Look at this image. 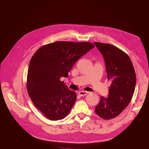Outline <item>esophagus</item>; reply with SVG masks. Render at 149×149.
Instances as JSON below:
<instances>
[{
  "label": "esophagus",
  "mask_w": 149,
  "mask_h": 149,
  "mask_svg": "<svg viewBox=\"0 0 149 149\" xmlns=\"http://www.w3.org/2000/svg\"><path fill=\"white\" fill-rule=\"evenodd\" d=\"M88 93V91H80L78 92L79 95H80L81 97H83V96H85L86 95H87Z\"/></svg>",
  "instance_id": "esophagus-1"
}]
</instances>
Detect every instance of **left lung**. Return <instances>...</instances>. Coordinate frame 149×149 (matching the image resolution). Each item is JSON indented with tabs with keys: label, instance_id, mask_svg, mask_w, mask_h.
I'll list each match as a JSON object with an SVG mask.
<instances>
[{
	"label": "left lung",
	"instance_id": "8db88e82",
	"mask_svg": "<svg viewBox=\"0 0 149 149\" xmlns=\"http://www.w3.org/2000/svg\"><path fill=\"white\" fill-rule=\"evenodd\" d=\"M94 43L104 57L107 79L111 82L108 97H100L95 111L101 118L111 120L118 116L130 103L136 77L127 54L109 43Z\"/></svg>",
	"mask_w": 149,
	"mask_h": 149
}]
</instances>
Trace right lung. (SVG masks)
I'll return each instance as SVG.
<instances>
[{
    "mask_svg": "<svg viewBox=\"0 0 149 149\" xmlns=\"http://www.w3.org/2000/svg\"><path fill=\"white\" fill-rule=\"evenodd\" d=\"M94 47L90 42L60 41L42 46L33 56L27 72V92L48 119H63L70 111L76 93L60 79L67 77L75 63Z\"/></svg>",
    "mask_w": 149,
    "mask_h": 149,
    "instance_id": "1",
    "label": "right lung"
}]
</instances>
